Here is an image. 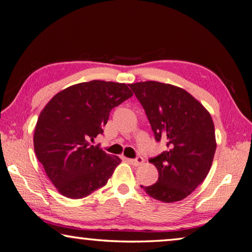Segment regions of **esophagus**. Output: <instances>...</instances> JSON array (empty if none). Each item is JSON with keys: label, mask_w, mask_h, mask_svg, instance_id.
Listing matches in <instances>:
<instances>
[{"label": "esophagus", "mask_w": 252, "mask_h": 252, "mask_svg": "<svg viewBox=\"0 0 252 252\" xmlns=\"http://www.w3.org/2000/svg\"><path fill=\"white\" fill-rule=\"evenodd\" d=\"M129 162L132 164V165L139 166V165H141L142 163L144 162V159H143V158H142V157H136L134 159H129Z\"/></svg>", "instance_id": "obj_1"}]
</instances>
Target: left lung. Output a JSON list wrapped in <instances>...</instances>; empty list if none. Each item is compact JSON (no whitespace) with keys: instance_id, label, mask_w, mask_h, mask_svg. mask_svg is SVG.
Instances as JSON below:
<instances>
[{"instance_id":"left-lung-1","label":"left lung","mask_w":252,"mask_h":252,"mask_svg":"<svg viewBox=\"0 0 252 252\" xmlns=\"http://www.w3.org/2000/svg\"><path fill=\"white\" fill-rule=\"evenodd\" d=\"M143 107L157 142L167 149L149 159L158 171L155 184L141 187L154 199L174 203L186 198L212 166L216 139L209 112L178 87L158 81L130 85Z\"/></svg>"}]
</instances>
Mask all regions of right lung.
<instances>
[{"label": "right lung", "mask_w": 252, "mask_h": 252, "mask_svg": "<svg viewBox=\"0 0 252 252\" xmlns=\"http://www.w3.org/2000/svg\"><path fill=\"white\" fill-rule=\"evenodd\" d=\"M132 94L126 84L81 82L54 95L40 112L34 150L62 195L84 198L107 184L121 159L90 142L103 133L112 109Z\"/></svg>", "instance_id": "1"}]
</instances>
